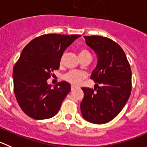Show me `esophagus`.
Returning <instances> with one entry per match:
<instances>
[{
	"label": "esophagus",
	"instance_id": "obj_1",
	"mask_svg": "<svg viewBox=\"0 0 147 147\" xmlns=\"http://www.w3.org/2000/svg\"><path fill=\"white\" fill-rule=\"evenodd\" d=\"M75 88L74 87V86H72V87H71V90H75Z\"/></svg>",
	"mask_w": 147,
	"mask_h": 147
}]
</instances>
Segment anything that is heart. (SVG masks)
I'll return each mask as SVG.
<instances>
[{
	"label": "heart",
	"mask_w": 147,
	"mask_h": 147,
	"mask_svg": "<svg viewBox=\"0 0 147 147\" xmlns=\"http://www.w3.org/2000/svg\"><path fill=\"white\" fill-rule=\"evenodd\" d=\"M87 55H90L88 51L82 50L79 53V56L80 57H84ZM85 78V75L82 72H76V71H71V72H67V74L63 76V79L65 81L68 82L70 84L73 86H79L82 83L83 80Z\"/></svg>",
	"instance_id": "heart-1"
}]
</instances>
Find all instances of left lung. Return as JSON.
<instances>
[{"label":"left lung","mask_w":147,"mask_h":147,"mask_svg":"<svg viewBox=\"0 0 147 147\" xmlns=\"http://www.w3.org/2000/svg\"><path fill=\"white\" fill-rule=\"evenodd\" d=\"M84 38L98 56L97 66L90 76L97 84L94 89L82 88L84 98L80 110L90 123L104 124L113 120L129 98L131 69L124 51L116 42L98 35Z\"/></svg>","instance_id":"left-lung-1"}]
</instances>
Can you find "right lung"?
<instances>
[{
    "instance_id": "add662e5",
    "label": "right lung",
    "mask_w": 147,
    "mask_h": 147,
    "mask_svg": "<svg viewBox=\"0 0 147 147\" xmlns=\"http://www.w3.org/2000/svg\"><path fill=\"white\" fill-rule=\"evenodd\" d=\"M80 35L46 34L34 38L24 48L13 69V90L23 112L35 120L56 115L71 90L59 82L51 88L47 80L59 68L63 53Z\"/></svg>"
}]
</instances>
